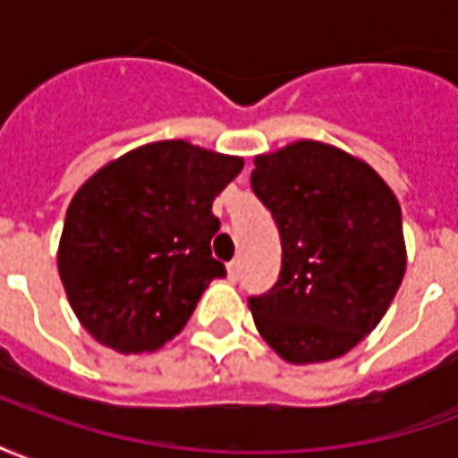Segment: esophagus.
Wrapping results in <instances>:
<instances>
[{"label": "esophagus", "mask_w": 458, "mask_h": 458, "mask_svg": "<svg viewBox=\"0 0 458 458\" xmlns=\"http://www.w3.org/2000/svg\"><path fill=\"white\" fill-rule=\"evenodd\" d=\"M228 277L233 279V282L240 277V259H233V262H228Z\"/></svg>", "instance_id": "34e87169"}]
</instances>
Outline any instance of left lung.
I'll return each instance as SVG.
<instances>
[{
	"label": "left lung",
	"instance_id": "1",
	"mask_svg": "<svg viewBox=\"0 0 458 458\" xmlns=\"http://www.w3.org/2000/svg\"><path fill=\"white\" fill-rule=\"evenodd\" d=\"M250 183L282 238L275 287L248 299L255 327L287 363L348 353L404 277L394 193L365 161L311 140L255 157Z\"/></svg>",
	"mask_w": 458,
	"mask_h": 458
}]
</instances>
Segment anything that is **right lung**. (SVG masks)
Returning <instances> with one entry per match:
<instances>
[{
	"instance_id": "add662e5",
	"label": "right lung",
	"mask_w": 458,
	"mask_h": 458,
	"mask_svg": "<svg viewBox=\"0 0 458 458\" xmlns=\"http://www.w3.org/2000/svg\"><path fill=\"white\" fill-rule=\"evenodd\" d=\"M240 157L183 140L127 151L85 181L68 206L58 275L85 331L120 353L157 351L225 265L210 255L213 200Z\"/></svg>"
}]
</instances>
